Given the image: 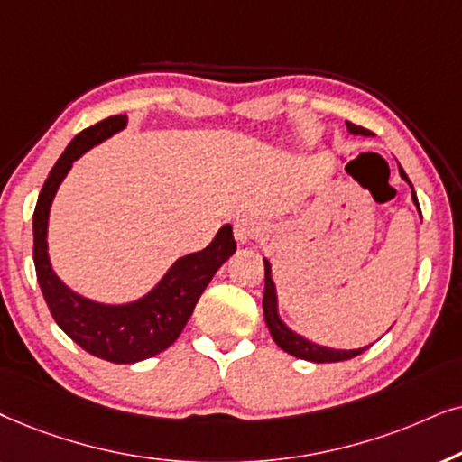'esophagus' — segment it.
I'll list each match as a JSON object with an SVG mask.
<instances>
[{
	"label": "esophagus",
	"instance_id": "esophagus-1",
	"mask_svg": "<svg viewBox=\"0 0 462 462\" xmlns=\"http://www.w3.org/2000/svg\"><path fill=\"white\" fill-rule=\"evenodd\" d=\"M260 232H262L260 221L251 217V215H243V217H238L235 221V238L238 245H247L251 241H255V238L260 236Z\"/></svg>",
	"mask_w": 462,
	"mask_h": 462
}]
</instances>
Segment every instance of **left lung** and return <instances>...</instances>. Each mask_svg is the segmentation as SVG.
<instances>
[{"label":"left lung","mask_w":462,"mask_h":462,"mask_svg":"<svg viewBox=\"0 0 462 462\" xmlns=\"http://www.w3.org/2000/svg\"><path fill=\"white\" fill-rule=\"evenodd\" d=\"M346 128H348V133H353V134H364V137H370L372 134L367 128L356 126V125H353V122H346ZM399 175H402L403 180L410 183L408 175H405V171L402 167H399ZM411 200H414V205L418 207L414 188H411ZM418 211H420V207H418ZM263 268H266V285H263V319H266V325L270 329V336H273V340L279 344L285 353L298 356V359H304V361H315V364H336V361L353 359V356L361 355L364 350L370 348V346H364V348H353V350H340V348L321 346V344L306 340L304 336L295 334V331L289 329L279 317V302H276V287L273 281V270H270V262L266 260V257H263Z\"/></svg>","instance_id":"8db88e82"}]
</instances>
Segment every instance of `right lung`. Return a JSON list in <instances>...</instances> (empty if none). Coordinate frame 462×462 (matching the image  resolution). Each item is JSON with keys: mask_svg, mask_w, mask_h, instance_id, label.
I'll return each instance as SVG.
<instances>
[{"mask_svg": "<svg viewBox=\"0 0 462 462\" xmlns=\"http://www.w3.org/2000/svg\"><path fill=\"white\" fill-rule=\"evenodd\" d=\"M126 122V116H112L78 133L48 175L33 213L35 274L54 321L86 353L112 364H137L167 350L186 328L213 274L236 251L232 226L226 224L208 247L180 257L150 293L128 304L95 302L59 279L48 260L46 241L54 194L71 164L92 145L122 131Z\"/></svg>", "mask_w": 462, "mask_h": 462, "instance_id": "obj_1", "label": "right lung"}]
</instances>
